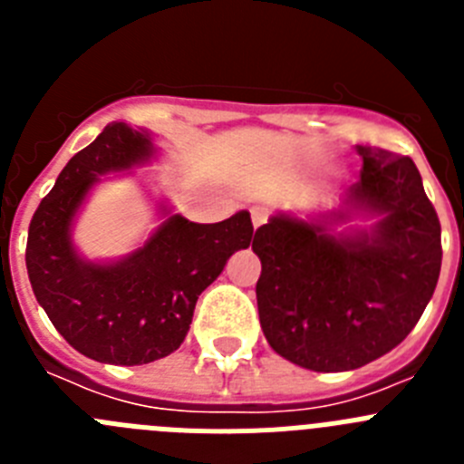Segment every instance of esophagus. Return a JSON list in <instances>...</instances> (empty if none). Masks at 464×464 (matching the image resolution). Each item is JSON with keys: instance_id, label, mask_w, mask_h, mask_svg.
Listing matches in <instances>:
<instances>
[{"instance_id": "1", "label": "esophagus", "mask_w": 464, "mask_h": 464, "mask_svg": "<svg viewBox=\"0 0 464 464\" xmlns=\"http://www.w3.org/2000/svg\"><path fill=\"white\" fill-rule=\"evenodd\" d=\"M251 218H253V227H260V225L267 223L269 211L265 207H253L251 208Z\"/></svg>"}]
</instances>
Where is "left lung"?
<instances>
[{"mask_svg":"<svg viewBox=\"0 0 464 464\" xmlns=\"http://www.w3.org/2000/svg\"><path fill=\"white\" fill-rule=\"evenodd\" d=\"M360 179L337 211L315 220L276 213L256 229L257 311L269 346L311 372H348L407 339L441 269V225L413 160L358 146ZM355 212L370 230L332 224Z\"/></svg>","mask_w":464,"mask_h":464,"instance_id":"obj_1","label":"left lung"}]
</instances>
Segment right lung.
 <instances>
[{
	"instance_id": "add662e5",
	"label": "right lung",
	"mask_w": 464,
	"mask_h": 464,
	"mask_svg": "<svg viewBox=\"0 0 464 464\" xmlns=\"http://www.w3.org/2000/svg\"><path fill=\"white\" fill-rule=\"evenodd\" d=\"M153 153L149 130L111 122L69 160L32 216L24 262L36 302L55 330L97 362L132 367L174 353L190 330L197 297L253 239L248 211L208 225L176 213L132 256L109 265L83 260L72 244V220L90 188Z\"/></svg>"
}]
</instances>
